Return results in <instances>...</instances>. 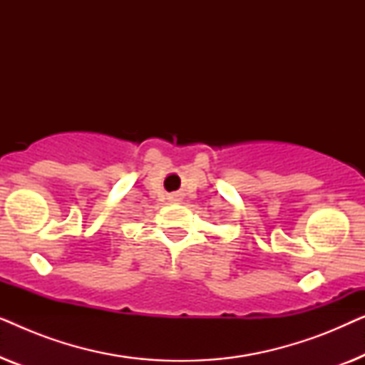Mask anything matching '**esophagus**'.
<instances>
[{"instance_id":"34e87169","label":"esophagus","mask_w":365,"mask_h":365,"mask_svg":"<svg viewBox=\"0 0 365 365\" xmlns=\"http://www.w3.org/2000/svg\"><path fill=\"white\" fill-rule=\"evenodd\" d=\"M171 199H173V201H174V202L181 201V194H173V197H171Z\"/></svg>"}]
</instances>
